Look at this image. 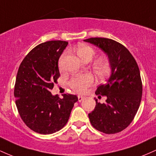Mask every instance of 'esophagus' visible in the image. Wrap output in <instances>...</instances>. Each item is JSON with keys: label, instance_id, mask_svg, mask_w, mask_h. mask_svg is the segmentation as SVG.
<instances>
[{"label": "esophagus", "instance_id": "obj_1", "mask_svg": "<svg viewBox=\"0 0 156 156\" xmlns=\"http://www.w3.org/2000/svg\"><path fill=\"white\" fill-rule=\"evenodd\" d=\"M78 101L79 102H81L83 100L85 99V98L83 96H78Z\"/></svg>", "mask_w": 156, "mask_h": 156}]
</instances>
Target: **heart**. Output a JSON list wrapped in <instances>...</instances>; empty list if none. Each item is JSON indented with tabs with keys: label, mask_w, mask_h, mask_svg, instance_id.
Returning <instances> with one entry per match:
<instances>
[{
	"label": "heart",
	"mask_w": 156,
	"mask_h": 156,
	"mask_svg": "<svg viewBox=\"0 0 156 156\" xmlns=\"http://www.w3.org/2000/svg\"><path fill=\"white\" fill-rule=\"evenodd\" d=\"M76 52L80 58L83 62H89L92 59L95 55V51L94 48L87 44H80L76 48ZM66 57V53H63L60 57L58 65L60 68H62L64 58ZM93 69L95 74L100 78H103L108 74L111 69V64L105 58H100L95 60L93 63ZM94 82V78L90 74L78 75L71 78L69 82V87L75 92L79 94H83L87 92V88L90 87Z\"/></svg>",
	"instance_id": "heart-1"
}]
</instances>
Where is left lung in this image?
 I'll use <instances>...</instances> for the list:
<instances>
[{
	"label": "left lung",
	"instance_id": "left-lung-1",
	"mask_svg": "<svg viewBox=\"0 0 156 156\" xmlns=\"http://www.w3.org/2000/svg\"><path fill=\"white\" fill-rule=\"evenodd\" d=\"M105 52L109 58L112 74L101 84L95 94L106 96L105 103H98L89 114L91 124L106 134L121 132L136 114L142 96L140 71L135 58L124 45L111 39L94 37L84 39Z\"/></svg>",
	"mask_w": 156,
	"mask_h": 156
}]
</instances>
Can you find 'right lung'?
Returning <instances> with one entry per match:
<instances>
[{
    "mask_svg": "<svg viewBox=\"0 0 156 156\" xmlns=\"http://www.w3.org/2000/svg\"><path fill=\"white\" fill-rule=\"evenodd\" d=\"M68 44L61 40L48 41L36 46L20 65L14 94L21 119L30 129L51 134L63 128L78 97L64 94L52 95L60 73L58 62Z\"/></svg>",
    "mask_w": 156,
    "mask_h": 156,
    "instance_id": "obj_1",
    "label": "right lung"
}]
</instances>
